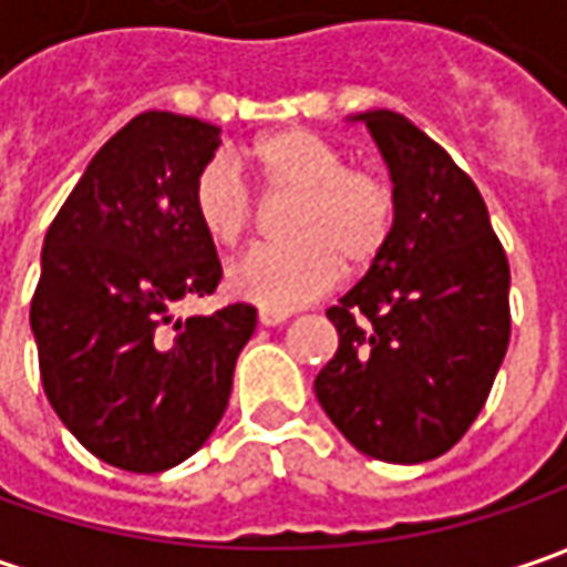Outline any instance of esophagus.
Here are the masks:
<instances>
[{
	"instance_id": "esophagus-1",
	"label": "esophagus",
	"mask_w": 567,
	"mask_h": 567,
	"mask_svg": "<svg viewBox=\"0 0 567 567\" xmlns=\"http://www.w3.org/2000/svg\"><path fill=\"white\" fill-rule=\"evenodd\" d=\"M287 318H290V312H287V309H261V312H258V321H261L265 328L284 324Z\"/></svg>"
}]
</instances>
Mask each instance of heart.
I'll use <instances>...</instances> for the list:
<instances>
[{
    "instance_id": "obj_1",
    "label": "heart",
    "mask_w": 567,
    "mask_h": 567,
    "mask_svg": "<svg viewBox=\"0 0 567 567\" xmlns=\"http://www.w3.org/2000/svg\"><path fill=\"white\" fill-rule=\"evenodd\" d=\"M239 164L268 192H293L284 243L255 246L227 268L229 293L261 309H293L360 274L388 249L398 198L379 169L343 164L331 142L306 128H277L251 142ZM255 192L229 157H210L192 179V214L210 243L236 246L255 224Z\"/></svg>"
}]
</instances>
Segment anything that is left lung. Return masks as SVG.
<instances>
[{"label": "left lung", "instance_id": "8db88e82", "mask_svg": "<svg viewBox=\"0 0 567 567\" xmlns=\"http://www.w3.org/2000/svg\"><path fill=\"white\" fill-rule=\"evenodd\" d=\"M394 179L388 249L328 309L340 347L318 403L350 445L423 464L464 439L512 338L508 255L467 173L410 120L362 116Z\"/></svg>", "mask_w": 567, "mask_h": 567}]
</instances>
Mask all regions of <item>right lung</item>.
Instances as JSON below:
<instances>
[{
	"mask_svg": "<svg viewBox=\"0 0 567 567\" xmlns=\"http://www.w3.org/2000/svg\"><path fill=\"white\" fill-rule=\"evenodd\" d=\"M220 128L147 110L94 154L43 239L31 328L43 391L110 467L161 473L220 423L255 309L179 318L220 284L192 179Z\"/></svg>",
	"mask_w": 567,
	"mask_h": 567,
	"instance_id": "right-lung-1",
	"label": "right lung"
}]
</instances>
